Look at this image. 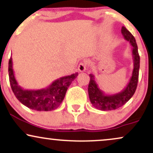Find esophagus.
<instances>
[{
    "label": "esophagus",
    "mask_w": 153,
    "mask_h": 153,
    "mask_svg": "<svg viewBox=\"0 0 153 153\" xmlns=\"http://www.w3.org/2000/svg\"><path fill=\"white\" fill-rule=\"evenodd\" d=\"M87 68V62L85 61H83V62H81L79 64L78 67V70L79 72H83L86 70Z\"/></svg>",
    "instance_id": "1"
}]
</instances>
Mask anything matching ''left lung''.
<instances>
[{"instance_id":"left-lung-1","label":"left lung","mask_w":153,"mask_h":153,"mask_svg":"<svg viewBox=\"0 0 153 153\" xmlns=\"http://www.w3.org/2000/svg\"><path fill=\"white\" fill-rule=\"evenodd\" d=\"M122 34L132 47L131 54L133 59V71L127 86L120 92L114 94H106L100 88L96 79L93 74L89 75L90 82L88 84V95L91 103L95 108L101 111L114 110L122 106L132 97L137 86L139 69H140V55L136 40L133 35L122 26Z\"/></svg>"}]
</instances>
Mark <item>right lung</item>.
I'll return each instance as SVG.
<instances>
[{"mask_svg": "<svg viewBox=\"0 0 153 153\" xmlns=\"http://www.w3.org/2000/svg\"><path fill=\"white\" fill-rule=\"evenodd\" d=\"M8 75L10 85L16 99L22 104L36 111H52L58 108L62 102L66 91L78 73L59 78L50 85L39 90H26L19 85L13 70V62L10 57L8 62Z\"/></svg>", "mask_w": 153, "mask_h": 153, "instance_id": "obj_1", "label": "right lung"}]
</instances>
